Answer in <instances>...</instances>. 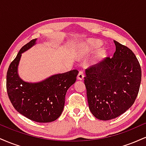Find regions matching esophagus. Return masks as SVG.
Listing matches in <instances>:
<instances>
[{
    "label": "esophagus",
    "instance_id": "34e87169",
    "mask_svg": "<svg viewBox=\"0 0 146 146\" xmlns=\"http://www.w3.org/2000/svg\"><path fill=\"white\" fill-rule=\"evenodd\" d=\"M84 78V72L80 71L78 73V80H82Z\"/></svg>",
    "mask_w": 146,
    "mask_h": 146
}]
</instances>
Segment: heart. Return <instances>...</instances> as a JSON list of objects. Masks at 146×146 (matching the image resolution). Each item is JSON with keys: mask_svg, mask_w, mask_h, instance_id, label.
<instances>
[{"mask_svg": "<svg viewBox=\"0 0 146 146\" xmlns=\"http://www.w3.org/2000/svg\"><path fill=\"white\" fill-rule=\"evenodd\" d=\"M90 44L92 46H94V47H95V48H99L102 46V43L101 42L96 41V40H90Z\"/></svg>", "mask_w": 146, "mask_h": 146, "instance_id": "heart-1", "label": "heart"}]
</instances>
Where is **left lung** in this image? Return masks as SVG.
<instances>
[{
    "label": "left lung",
    "instance_id": "1",
    "mask_svg": "<svg viewBox=\"0 0 146 146\" xmlns=\"http://www.w3.org/2000/svg\"><path fill=\"white\" fill-rule=\"evenodd\" d=\"M114 42L113 58L88 67L84 77L89 109L103 121L116 118L132 106L141 80V66L132 50Z\"/></svg>",
    "mask_w": 146,
    "mask_h": 146
}]
</instances>
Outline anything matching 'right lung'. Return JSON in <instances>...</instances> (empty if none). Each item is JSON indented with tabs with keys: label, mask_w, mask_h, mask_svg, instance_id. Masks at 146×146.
I'll use <instances>...</instances> for the list:
<instances>
[{
	"label": "right lung",
	"mask_w": 146,
	"mask_h": 146,
	"mask_svg": "<svg viewBox=\"0 0 146 146\" xmlns=\"http://www.w3.org/2000/svg\"><path fill=\"white\" fill-rule=\"evenodd\" d=\"M36 40L24 45L10 64L7 73V92L18 113L32 121L48 123L61 115L66 91L76 81L78 71L52 75L38 83L25 82L21 80L18 74V66L22 53L36 44Z\"/></svg>",
	"instance_id": "right-lung-1"
}]
</instances>
